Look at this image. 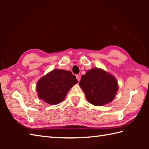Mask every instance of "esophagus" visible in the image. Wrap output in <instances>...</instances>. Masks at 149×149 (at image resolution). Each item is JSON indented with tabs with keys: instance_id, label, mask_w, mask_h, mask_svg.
Here are the masks:
<instances>
[{
	"instance_id": "esophagus-1",
	"label": "esophagus",
	"mask_w": 149,
	"mask_h": 149,
	"mask_svg": "<svg viewBox=\"0 0 149 149\" xmlns=\"http://www.w3.org/2000/svg\"><path fill=\"white\" fill-rule=\"evenodd\" d=\"M75 77H76V79H77L78 80V81H80V79H81V78H80V76L79 75H75Z\"/></svg>"
}]
</instances>
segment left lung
Instances as JSON below:
<instances>
[{
    "mask_svg": "<svg viewBox=\"0 0 149 149\" xmlns=\"http://www.w3.org/2000/svg\"><path fill=\"white\" fill-rule=\"evenodd\" d=\"M79 86L88 102L95 106H103L111 102L118 90L116 78L100 68L89 70L82 75Z\"/></svg>",
    "mask_w": 149,
    "mask_h": 149,
    "instance_id": "1",
    "label": "left lung"
}]
</instances>
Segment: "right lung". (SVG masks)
I'll list each match as a JSON object with an SVG mask.
<instances>
[{"mask_svg":"<svg viewBox=\"0 0 149 149\" xmlns=\"http://www.w3.org/2000/svg\"><path fill=\"white\" fill-rule=\"evenodd\" d=\"M77 82L71 72L55 69L38 81V96L47 104H58L65 99L70 89Z\"/></svg>","mask_w":149,"mask_h":149,"instance_id":"add662e5","label":"right lung"}]
</instances>
